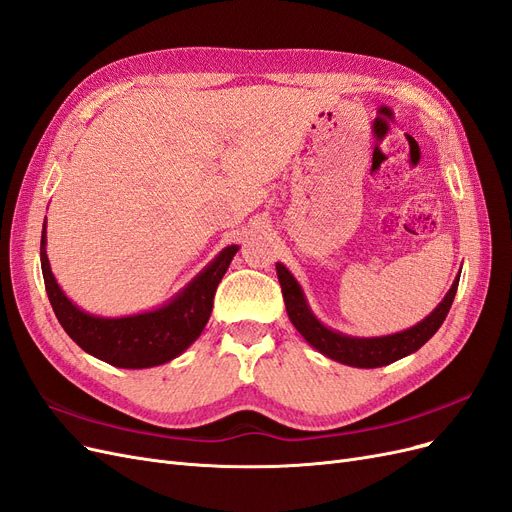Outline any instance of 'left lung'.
I'll use <instances>...</instances> for the list:
<instances>
[{
	"mask_svg": "<svg viewBox=\"0 0 512 512\" xmlns=\"http://www.w3.org/2000/svg\"><path fill=\"white\" fill-rule=\"evenodd\" d=\"M275 267L277 279L281 284V294H284L286 311L294 328L303 334L311 347H315L326 358L356 368H377L392 364L404 356L413 354L421 345H426L434 337V332L443 326L445 317L453 305L457 284H460V275H457L443 301L438 303V307L426 317V320H421L413 328L396 334H387V337L360 339L326 328L309 309L307 298L301 286H298V281L292 277V273L281 262H277Z\"/></svg>",
	"mask_w": 512,
	"mask_h": 512,
	"instance_id": "obj_1",
	"label": "left lung"
}]
</instances>
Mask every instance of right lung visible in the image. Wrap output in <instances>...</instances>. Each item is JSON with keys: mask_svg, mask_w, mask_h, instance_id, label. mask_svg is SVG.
<instances>
[{"mask_svg": "<svg viewBox=\"0 0 512 512\" xmlns=\"http://www.w3.org/2000/svg\"><path fill=\"white\" fill-rule=\"evenodd\" d=\"M237 250L239 245L224 248L167 305L125 317L91 315L69 301L50 271L46 224L42 228L40 260L52 311L63 330L86 354L118 368H150L178 358L199 339L214 307L216 288Z\"/></svg>", "mask_w": 512, "mask_h": 512, "instance_id": "obj_1", "label": "right lung"}]
</instances>
